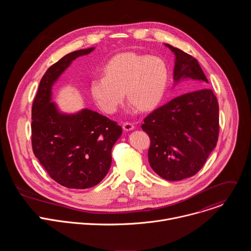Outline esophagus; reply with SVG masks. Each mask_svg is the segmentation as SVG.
Instances as JSON below:
<instances>
[{
	"label": "esophagus",
	"instance_id": "obj_1",
	"mask_svg": "<svg viewBox=\"0 0 251 251\" xmlns=\"http://www.w3.org/2000/svg\"><path fill=\"white\" fill-rule=\"evenodd\" d=\"M122 127H123L124 131H132V130L134 129V125H133L132 123H130V122H125V123H123Z\"/></svg>",
	"mask_w": 251,
	"mask_h": 251
}]
</instances>
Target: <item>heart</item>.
<instances>
[{
    "label": "heart",
    "instance_id": "obj_1",
    "mask_svg": "<svg viewBox=\"0 0 251 251\" xmlns=\"http://www.w3.org/2000/svg\"><path fill=\"white\" fill-rule=\"evenodd\" d=\"M104 76L92 79L90 92L100 108L108 114L116 112L124 100V91L130 108L149 110L162 99L168 69L158 57L126 52L112 57L103 68Z\"/></svg>",
    "mask_w": 251,
    "mask_h": 251
}]
</instances>
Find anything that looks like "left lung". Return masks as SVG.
<instances>
[{
  "label": "left lung",
  "instance_id": "obj_1",
  "mask_svg": "<svg viewBox=\"0 0 251 251\" xmlns=\"http://www.w3.org/2000/svg\"><path fill=\"white\" fill-rule=\"evenodd\" d=\"M175 54L174 81L196 89L175 97L150 113L142 125L151 139L148 151L153 171L167 181H181L204 165L219 138V103L198 60L166 44ZM200 88V90L197 88Z\"/></svg>",
  "mask_w": 251,
  "mask_h": 251
}]
</instances>
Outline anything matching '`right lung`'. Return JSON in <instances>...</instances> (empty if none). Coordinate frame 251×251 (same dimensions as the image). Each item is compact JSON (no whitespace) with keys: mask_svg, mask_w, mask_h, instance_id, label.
Returning <instances> with one entry per match:
<instances>
[{"mask_svg":"<svg viewBox=\"0 0 251 251\" xmlns=\"http://www.w3.org/2000/svg\"><path fill=\"white\" fill-rule=\"evenodd\" d=\"M94 49L70 52L52 64L41 79L31 108L33 154L51 178L69 189L91 188L103 180L122 134L121 126L98 112L84 108L62 113L51 101L52 85L63 71Z\"/></svg>","mask_w":251,"mask_h":251,"instance_id":"obj_1","label":"right lung"}]
</instances>
